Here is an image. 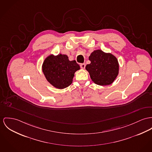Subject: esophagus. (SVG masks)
Listing matches in <instances>:
<instances>
[{
    "label": "esophagus",
    "mask_w": 152,
    "mask_h": 152,
    "mask_svg": "<svg viewBox=\"0 0 152 152\" xmlns=\"http://www.w3.org/2000/svg\"><path fill=\"white\" fill-rule=\"evenodd\" d=\"M86 67V64H80V68L82 69H84Z\"/></svg>",
    "instance_id": "1"
}]
</instances>
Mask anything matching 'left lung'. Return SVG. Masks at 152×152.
<instances>
[{"instance_id":"obj_1","label":"left lung","mask_w":152,"mask_h":152,"mask_svg":"<svg viewBox=\"0 0 152 152\" xmlns=\"http://www.w3.org/2000/svg\"><path fill=\"white\" fill-rule=\"evenodd\" d=\"M88 59L91 63L86 65V69L94 83L107 86L115 81L118 75L119 64L114 55L101 50H95Z\"/></svg>"}]
</instances>
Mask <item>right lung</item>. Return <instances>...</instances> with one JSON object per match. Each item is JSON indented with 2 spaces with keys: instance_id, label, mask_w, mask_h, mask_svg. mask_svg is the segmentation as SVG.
Returning a JSON list of instances; mask_svg holds the SVG:
<instances>
[{
  "instance_id": "1",
  "label": "right lung",
  "mask_w": 152,
  "mask_h": 152,
  "mask_svg": "<svg viewBox=\"0 0 152 152\" xmlns=\"http://www.w3.org/2000/svg\"><path fill=\"white\" fill-rule=\"evenodd\" d=\"M42 68L47 82L58 89L70 86L75 73L80 69L75 60L69 61L68 56L61 54L47 56Z\"/></svg>"
}]
</instances>
